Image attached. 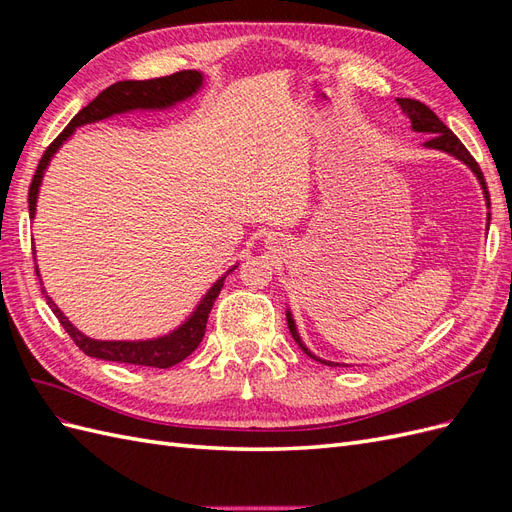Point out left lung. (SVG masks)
I'll list each match as a JSON object with an SVG mask.
<instances>
[{
  "label": "left lung",
  "mask_w": 512,
  "mask_h": 512,
  "mask_svg": "<svg viewBox=\"0 0 512 512\" xmlns=\"http://www.w3.org/2000/svg\"><path fill=\"white\" fill-rule=\"evenodd\" d=\"M397 104H399V108H401V113H404V115L410 119L412 130L429 136L427 141L423 143L425 149H436V151L448 153V156H453L455 160L463 162V164H466V166L472 170L474 177H476L478 183H480V190H483V196H485V200H487V209H489V192H487V185H485L483 173H480V168H478L476 160L470 156V151L461 145L459 138H457L451 130H448V128L444 126V123L438 119V115L433 113L431 108L425 106L423 102L410 100V98H397ZM489 220H491V215L487 213V228H489ZM286 320H288V329H290V335L294 337V342L299 344V348H301L307 356H312L314 361L324 363V365H331V367L342 365V363H333V361L320 359V356H316L312 350H309V348L301 342V335H299V331H297V324H294V318H292V314H290V309H286Z\"/></svg>",
  "instance_id": "1"
}]
</instances>
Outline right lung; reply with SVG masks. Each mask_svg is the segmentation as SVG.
I'll use <instances>...</instances> for the list:
<instances>
[{"mask_svg":"<svg viewBox=\"0 0 512 512\" xmlns=\"http://www.w3.org/2000/svg\"><path fill=\"white\" fill-rule=\"evenodd\" d=\"M205 74L198 70H181L170 76H162V79L151 81H119L111 87H106L102 94H98L96 100H91L85 108L72 117V121L66 126L55 141L46 147L44 156L40 158V164L36 168V175L29 185V218H36V205L40 185L44 179L46 168H49L55 153L61 149L68 138L76 132V128L89 126V123H98L104 119H111L115 115H126L134 111H166L185 100L194 98L200 89H203ZM237 265H232L222 277L213 282V286L205 292V297L198 301L194 312L185 318L177 329H173L166 335L151 337V339H134V342H117V339H91L89 335L81 333L74 324L64 316V312L55 305V301L49 297V292H44L46 303L53 309V314L61 322V327L74 339V344L79 346L87 356L102 361H115V363H130V365H145V367H158L166 369L181 363L185 356H190L198 344L203 342V335L207 329V318L213 307V301L218 299V294L224 286L226 275L235 271ZM36 273L40 277L38 265Z\"/></svg>","mask_w":512,"mask_h":512,"instance_id":"add662e5","label":"right lung"}]
</instances>
